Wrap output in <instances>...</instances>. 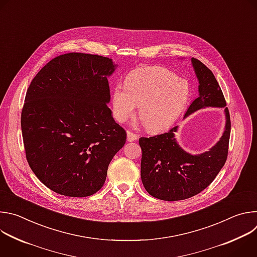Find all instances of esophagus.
<instances>
[{
    "label": "esophagus",
    "instance_id": "1",
    "mask_svg": "<svg viewBox=\"0 0 257 257\" xmlns=\"http://www.w3.org/2000/svg\"><path fill=\"white\" fill-rule=\"evenodd\" d=\"M138 138V136L135 134V133H133V132H131V131H127V140L128 141H134V140H136Z\"/></svg>",
    "mask_w": 257,
    "mask_h": 257
}]
</instances>
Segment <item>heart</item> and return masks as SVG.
Listing matches in <instances>:
<instances>
[{
  "instance_id": "obj_1",
  "label": "heart",
  "mask_w": 257,
  "mask_h": 257,
  "mask_svg": "<svg viewBox=\"0 0 257 257\" xmlns=\"http://www.w3.org/2000/svg\"><path fill=\"white\" fill-rule=\"evenodd\" d=\"M189 97L186 81L172 71L159 67H141L125 79V87L118 85L113 95L115 119L124 123L138 115L145 128L158 132L172 126L184 108Z\"/></svg>"
}]
</instances>
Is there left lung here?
Returning <instances> with one entry per match:
<instances>
[{
    "label": "left lung",
    "instance_id": "obj_1",
    "mask_svg": "<svg viewBox=\"0 0 257 257\" xmlns=\"http://www.w3.org/2000/svg\"><path fill=\"white\" fill-rule=\"evenodd\" d=\"M192 64L199 80V96L189 105L185 117L204 106H226L227 102L213 73L198 59ZM225 132L213 148L202 155L191 156L176 142L177 126L152 137H140L141 180L152 196L167 201L190 198L204 190L224 167L229 151L231 120L225 108Z\"/></svg>",
    "mask_w": 257,
    "mask_h": 257
}]
</instances>
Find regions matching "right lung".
<instances>
[{
  "instance_id": "obj_1",
  "label": "right lung",
  "mask_w": 257,
  "mask_h": 257,
  "mask_svg": "<svg viewBox=\"0 0 257 257\" xmlns=\"http://www.w3.org/2000/svg\"><path fill=\"white\" fill-rule=\"evenodd\" d=\"M106 57L68 53L45 65L32 79L21 112L28 165L54 192L86 197L104 184L108 164L126 142L112 117Z\"/></svg>"
}]
</instances>
